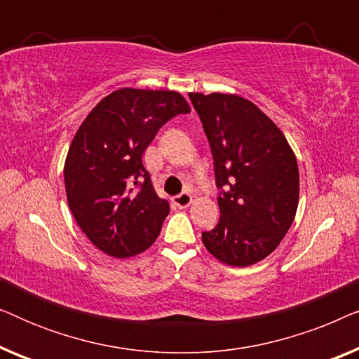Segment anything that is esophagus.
Listing matches in <instances>:
<instances>
[{
	"mask_svg": "<svg viewBox=\"0 0 359 359\" xmlns=\"http://www.w3.org/2000/svg\"><path fill=\"white\" fill-rule=\"evenodd\" d=\"M191 203H193V196L188 194V193H181V194L175 196V198H173V204L178 205L180 209L189 208Z\"/></svg>",
	"mask_w": 359,
	"mask_h": 359,
	"instance_id": "obj_1",
	"label": "esophagus"
}]
</instances>
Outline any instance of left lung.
<instances>
[{
	"instance_id": "1",
	"label": "left lung",
	"mask_w": 359,
	"mask_h": 359,
	"mask_svg": "<svg viewBox=\"0 0 359 359\" xmlns=\"http://www.w3.org/2000/svg\"><path fill=\"white\" fill-rule=\"evenodd\" d=\"M208 135L219 224L203 232L208 252L229 266H250L271 255L299 204L296 155L279 127L252 101L225 93H189Z\"/></svg>"
}]
</instances>
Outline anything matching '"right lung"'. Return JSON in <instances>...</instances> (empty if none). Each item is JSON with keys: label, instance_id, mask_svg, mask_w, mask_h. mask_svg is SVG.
I'll return each mask as SVG.
<instances>
[{"label": "right lung", "instance_id": "1", "mask_svg": "<svg viewBox=\"0 0 359 359\" xmlns=\"http://www.w3.org/2000/svg\"><path fill=\"white\" fill-rule=\"evenodd\" d=\"M189 111L176 91L121 88L78 127L63 166L67 201L102 253L134 257L158 237L170 204L156 196L142 155L165 122Z\"/></svg>", "mask_w": 359, "mask_h": 359}]
</instances>
